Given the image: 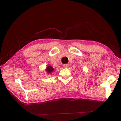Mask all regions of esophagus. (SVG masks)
Instances as JSON below:
<instances>
[{
	"instance_id": "34e87169",
	"label": "esophagus",
	"mask_w": 121,
	"mask_h": 121,
	"mask_svg": "<svg viewBox=\"0 0 121 121\" xmlns=\"http://www.w3.org/2000/svg\"><path fill=\"white\" fill-rule=\"evenodd\" d=\"M63 67L64 68H67L68 67V64H64V65H63Z\"/></svg>"
}]
</instances>
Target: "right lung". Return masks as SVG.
<instances>
[{
    "label": "right lung",
    "mask_w": 121,
    "mask_h": 121,
    "mask_svg": "<svg viewBox=\"0 0 121 121\" xmlns=\"http://www.w3.org/2000/svg\"><path fill=\"white\" fill-rule=\"evenodd\" d=\"M46 71L47 73H52L54 71V68H53L52 66H51L50 65L48 66V67H46Z\"/></svg>",
    "instance_id": "obj_1"
}]
</instances>
